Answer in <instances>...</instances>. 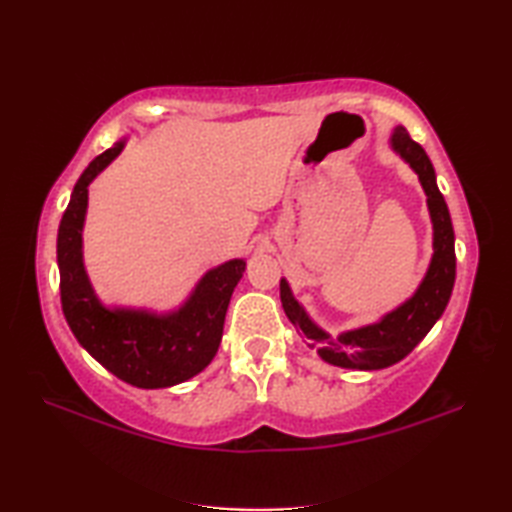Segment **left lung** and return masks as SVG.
I'll return each mask as SVG.
<instances>
[{
	"mask_svg": "<svg viewBox=\"0 0 512 512\" xmlns=\"http://www.w3.org/2000/svg\"><path fill=\"white\" fill-rule=\"evenodd\" d=\"M389 147L418 176L420 187L427 195V209L433 228L431 262L413 295L394 310L385 312L374 323L330 334L319 323H314L306 308L295 299L286 277H281L279 284L281 306H284L286 317L295 325L297 332L306 336L308 345L317 350L325 363L345 369H361V372H374V369H385L402 361L438 323L455 284L453 224L427 151L416 140H411L407 129L400 125L391 132Z\"/></svg>",
	"mask_w": 512,
	"mask_h": 512,
	"instance_id": "left-lung-1",
	"label": "left lung"
}]
</instances>
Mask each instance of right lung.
Returning a JSON list of instances; mask_svg holds the SVG:
<instances>
[{
	"instance_id": "1",
	"label": "right lung",
	"mask_w": 512,
	"mask_h": 512,
	"mask_svg": "<svg viewBox=\"0 0 512 512\" xmlns=\"http://www.w3.org/2000/svg\"><path fill=\"white\" fill-rule=\"evenodd\" d=\"M125 143L127 138H121L90 162L76 180L61 217L57 237L61 306L76 341L107 372L140 389H165L198 376L215 358L228 303L244 277L246 259H228L206 270L189 297L173 310L107 306L85 270L83 228L88 187L118 158Z\"/></svg>"
}]
</instances>
